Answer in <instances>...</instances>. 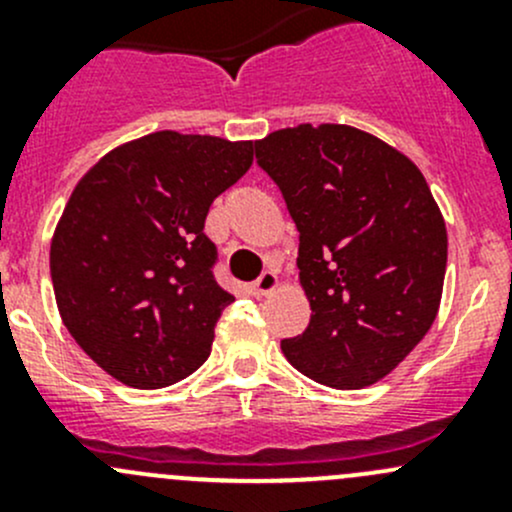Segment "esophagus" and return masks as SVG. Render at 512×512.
<instances>
[{"label": "esophagus", "instance_id": "1", "mask_svg": "<svg viewBox=\"0 0 512 512\" xmlns=\"http://www.w3.org/2000/svg\"><path fill=\"white\" fill-rule=\"evenodd\" d=\"M277 285H280V282H277V275H275V272H262L260 280L252 282L250 292L255 294V297H265V294L275 292Z\"/></svg>", "mask_w": 512, "mask_h": 512}]
</instances>
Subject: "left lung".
<instances>
[{
	"label": "left lung",
	"mask_w": 512,
	"mask_h": 512,
	"mask_svg": "<svg viewBox=\"0 0 512 512\" xmlns=\"http://www.w3.org/2000/svg\"><path fill=\"white\" fill-rule=\"evenodd\" d=\"M299 232L309 327L287 361L332 389H364L406 359L438 314L448 235L411 158L342 123H302L255 141Z\"/></svg>",
	"instance_id": "left-lung-1"
}]
</instances>
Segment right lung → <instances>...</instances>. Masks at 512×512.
I'll use <instances>...</instances> for the list:
<instances>
[{"mask_svg":"<svg viewBox=\"0 0 512 512\" xmlns=\"http://www.w3.org/2000/svg\"><path fill=\"white\" fill-rule=\"evenodd\" d=\"M252 141L156 131L106 153L76 183L54 237L51 282L71 337L106 374L163 389L205 364L230 292L203 232Z\"/></svg>","mask_w":512,"mask_h":512,"instance_id":"right-lung-1","label":"right lung"}]
</instances>
